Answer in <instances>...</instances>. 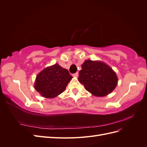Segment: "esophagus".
<instances>
[{
  "label": "esophagus",
  "instance_id": "34e87169",
  "mask_svg": "<svg viewBox=\"0 0 147 147\" xmlns=\"http://www.w3.org/2000/svg\"><path fill=\"white\" fill-rule=\"evenodd\" d=\"M72 75H73V77H78V73L77 72V73H75V74H73Z\"/></svg>",
  "mask_w": 147,
  "mask_h": 147
}]
</instances>
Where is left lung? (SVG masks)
<instances>
[{"instance_id": "obj_1", "label": "left lung", "mask_w": 147, "mask_h": 147, "mask_svg": "<svg viewBox=\"0 0 147 147\" xmlns=\"http://www.w3.org/2000/svg\"><path fill=\"white\" fill-rule=\"evenodd\" d=\"M78 81L92 95L104 97L116 88L118 77L115 71L99 61H84L79 72Z\"/></svg>"}]
</instances>
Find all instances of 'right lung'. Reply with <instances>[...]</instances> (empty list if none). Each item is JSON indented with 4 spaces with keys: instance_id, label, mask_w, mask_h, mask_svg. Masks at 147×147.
<instances>
[{
    "instance_id": "obj_1",
    "label": "right lung",
    "mask_w": 147,
    "mask_h": 147,
    "mask_svg": "<svg viewBox=\"0 0 147 147\" xmlns=\"http://www.w3.org/2000/svg\"><path fill=\"white\" fill-rule=\"evenodd\" d=\"M73 77L58 64L42 70L36 77L34 88L42 97L54 98L63 92Z\"/></svg>"
}]
</instances>
